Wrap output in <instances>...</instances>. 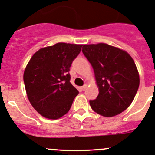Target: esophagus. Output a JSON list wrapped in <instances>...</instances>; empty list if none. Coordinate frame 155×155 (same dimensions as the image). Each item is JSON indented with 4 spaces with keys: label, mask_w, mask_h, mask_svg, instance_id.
Returning <instances> with one entry per match:
<instances>
[{
    "label": "esophagus",
    "mask_w": 155,
    "mask_h": 155,
    "mask_svg": "<svg viewBox=\"0 0 155 155\" xmlns=\"http://www.w3.org/2000/svg\"><path fill=\"white\" fill-rule=\"evenodd\" d=\"M87 87V84H84L83 86L81 87V89H82V91H86Z\"/></svg>",
    "instance_id": "34e87169"
}]
</instances>
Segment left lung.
Here are the masks:
<instances>
[{"instance_id": "left-lung-1", "label": "left lung", "mask_w": 155, "mask_h": 155, "mask_svg": "<svg viewBox=\"0 0 155 155\" xmlns=\"http://www.w3.org/2000/svg\"><path fill=\"white\" fill-rule=\"evenodd\" d=\"M82 52L94 68L99 94L90 101L94 111L112 117L132 104L139 87V75L126 51L105 43L84 45Z\"/></svg>"}]
</instances>
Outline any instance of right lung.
Wrapping results in <instances>:
<instances>
[{
    "label": "right lung",
    "mask_w": 155,
    "mask_h": 155,
    "mask_svg": "<svg viewBox=\"0 0 155 155\" xmlns=\"http://www.w3.org/2000/svg\"><path fill=\"white\" fill-rule=\"evenodd\" d=\"M82 45L59 42L36 51L23 74L29 102L42 116L57 119L70 110L78 91L71 84L70 67Z\"/></svg>",
    "instance_id": "add662e5"
}]
</instances>
